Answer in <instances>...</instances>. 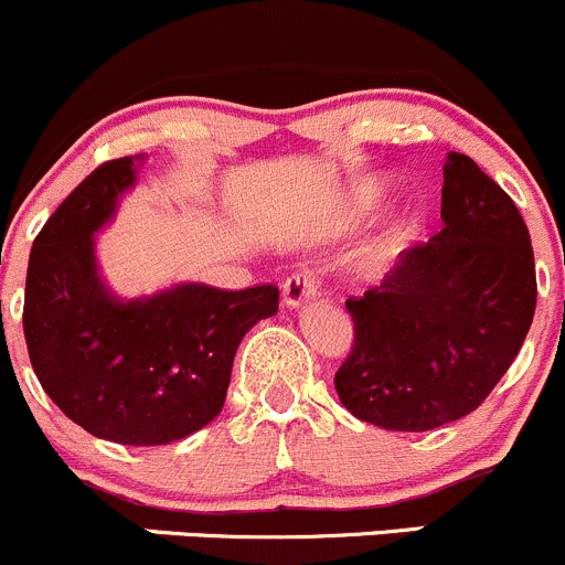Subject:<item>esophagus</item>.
<instances>
[{
  "mask_svg": "<svg viewBox=\"0 0 565 565\" xmlns=\"http://www.w3.org/2000/svg\"><path fill=\"white\" fill-rule=\"evenodd\" d=\"M319 276L315 270H298L284 281V303L287 306H303L306 300H311L319 292Z\"/></svg>",
  "mask_w": 565,
  "mask_h": 565,
  "instance_id": "esophagus-1",
  "label": "esophagus"
}]
</instances>
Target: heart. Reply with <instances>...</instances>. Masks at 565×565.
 I'll use <instances>...</instances> for the list:
<instances>
[{"label": "heart", "instance_id": "b5f03b06", "mask_svg": "<svg viewBox=\"0 0 565 565\" xmlns=\"http://www.w3.org/2000/svg\"><path fill=\"white\" fill-rule=\"evenodd\" d=\"M374 202H377V188H374V185H363L361 191H358L352 210H355V213H366V210L372 207Z\"/></svg>", "mask_w": 565, "mask_h": 565}]
</instances>
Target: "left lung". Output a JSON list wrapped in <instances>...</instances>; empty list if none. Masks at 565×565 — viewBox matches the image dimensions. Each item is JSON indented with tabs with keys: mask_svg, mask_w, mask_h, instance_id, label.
Wrapping results in <instances>:
<instances>
[{
	"mask_svg": "<svg viewBox=\"0 0 565 565\" xmlns=\"http://www.w3.org/2000/svg\"><path fill=\"white\" fill-rule=\"evenodd\" d=\"M443 230L398 254L380 287L347 298L350 355L335 393L355 418L426 431L465 418L522 350L535 311L530 232L472 158L443 172Z\"/></svg>",
	"mask_w": 565,
	"mask_h": 565,
	"instance_id": "left-lung-1",
	"label": "left lung"
}]
</instances>
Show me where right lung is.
<instances>
[{"label": "right lung", "mask_w": 565, "mask_h": 565, "mask_svg": "<svg viewBox=\"0 0 565 565\" xmlns=\"http://www.w3.org/2000/svg\"><path fill=\"white\" fill-rule=\"evenodd\" d=\"M139 156L100 163L54 210L26 267L24 339L51 402L119 446H167L221 413L250 324L278 311L276 284H180L119 300L95 270L93 232L134 185Z\"/></svg>", "instance_id": "right-lung-1"}]
</instances>
